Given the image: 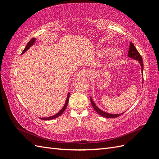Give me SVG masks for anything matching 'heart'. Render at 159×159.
Returning <instances> with one entry per match:
<instances>
[{
	"instance_id": "1",
	"label": "heart",
	"mask_w": 159,
	"mask_h": 159,
	"mask_svg": "<svg viewBox=\"0 0 159 159\" xmlns=\"http://www.w3.org/2000/svg\"><path fill=\"white\" fill-rule=\"evenodd\" d=\"M110 52V50L108 48H105L102 50V52H101V54H102V56H107ZM121 52L120 50L119 49H115L113 50H112L111 53V57H112L113 59L114 60H118L119 59L120 57H121Z\"/></svg>"
}]
</instances>
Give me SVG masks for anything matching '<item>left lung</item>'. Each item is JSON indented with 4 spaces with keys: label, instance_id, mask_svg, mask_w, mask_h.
Returning <instances> with one entry per match:
<instances>
[{
    "label": "left lung",
    "instance_id": "obj_1",
    "mask_svg": "<svg viewBox=\"0 0 159 159\" xmlns=\"http://www.w3.org/2000/svg\"><path fill=\"white\" fill-rule=\"evenodd\" d=\"M128 57L139 61V64H140V65L141 66V69H142L141 71H142V74H143V58H142L141 56L140 55V54H139V52L136 49L135 46H134V44H133L132 42H130L129 49V52H128ZM90 99H91V105H92V106H93V109L95 110V111L97 112L99 115H102V117H107V118H115V117H117L120 116L121 115L123 114V113H121V114H111V113L104 112V111H103L101 110L100 109H99L97 106H96V105L93 102V100H92V99H91V98H90Z\"/></svg>",
    "mask_w": 159,
    "mask_h": 159
}]
</instances>
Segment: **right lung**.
Instances as JSON below:
<instances>
[{
	"instance_id": "1",
	"label": "right lung",
	"mask_w": 159,
	"mask_h": 159,
	"mask_svg": "<svg viewBox=\"0 0 159 159\" xmlns=\"http://www.w3.org/2000/svg\"><path fill=\"white\" fill-rule=\"evenodd\" d=\"M36 40V38H32V39H31V40L29 41V42H28V44H26L25 50H23V52H22V54H24V53H25L26 51H27L28 49L30 48V46H32L34 44V42H35ZM70 93H68V96H67V99H66V103H65V104H64V106L63 107V108H62V109L60 111H59L58 113H56V114L54 115H53V116H51V117H44V118H40V119H42V120H51V119H56V118H57V117H58L59 116H60V115L64 112V111L66 110V107H67V105H68V104L69 98H70Z\"/></svg>"
}]
</instances>
